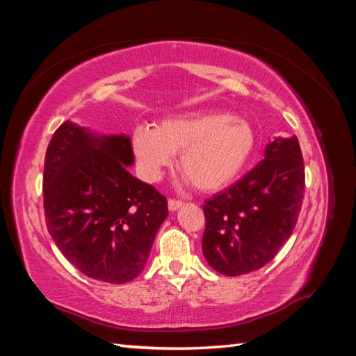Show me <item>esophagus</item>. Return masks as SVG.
Returning a JSON list of instances; mask_svg holds the SVG:
<instances>
[{"label": "esophagus", "instance_id": "obj_1", "mask_svg": "<svg viewBox=\"0 0 356 356\" xmlns=\"http://www.w3.org/2000/svg\"><path fill=\"white\" fill-rule=\"evenodd\" d=\"M180 207H182V202H180V200H176V199H170L168 200V209L170 211H176Z\"/></svg>", "mask_w": 356, "mask_h": 356}]
</instances>
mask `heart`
Segmentation results:
<instances>
[{"label": "heart", "mask_w": 356, "mask_h": 356, "mask_svg": "<svg viewBox=\"0 0 356 356\" xmlns=\"http://www.w3.org/2000/svg\"><path fill=\"white\" fill-rule=\"evenodd\" d=\"M255 131L225 111H194L170 116L156 128L139 125L131 136L143 177L154 182L180 153L179 170L202 193L231 185L255 149Z\"/></svg>", "instance_id": "heart-1"}]
</instances>
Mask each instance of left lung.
Masks as SVG:
<instances>
[{"mask_svg": "<svg viewBox=\"0 0 356 356\" xmlns=\"http://www.w3.org/2000/svg\"><path fill=\"white\" fill-rule=\"evenodd\" d=\"M303 197L298 139L277 138L255 168L203 205L202 249L209 266L228 277L263 268L292 236Z\"/></svg>", "mask_w": 356, "mask_h": 356, "instance_id": "obj_1", "label": "left lung"}]
</instances>
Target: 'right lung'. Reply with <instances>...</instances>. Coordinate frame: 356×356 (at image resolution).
<instances>
[{
  "mask_svg": "<svg viewBox=\"0 0 356 356\" xmlns=\"http://www.w3.org/2000/svg\"><path fill=\"white\" fill-rule=\"evenodd\" d=\"M128 136H96L64 122L44 161L45 225L59 251L82 274L127 283L145 268L168 202L127 171Z\"/></svg>",
  "mask_w": 356,
  "mask_h": 356,
  "instance_id": "add662e5",
  "label": "right lung"
}]
</instances>
